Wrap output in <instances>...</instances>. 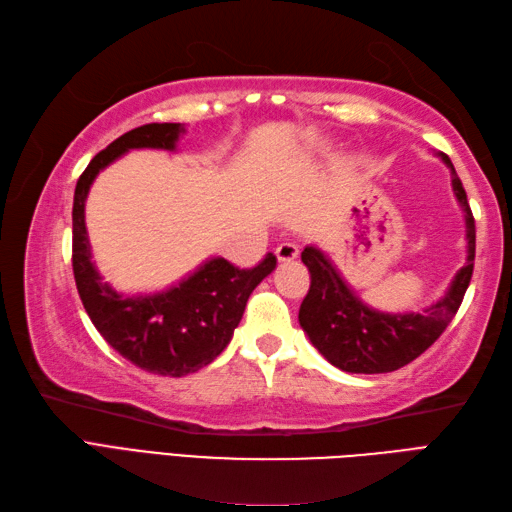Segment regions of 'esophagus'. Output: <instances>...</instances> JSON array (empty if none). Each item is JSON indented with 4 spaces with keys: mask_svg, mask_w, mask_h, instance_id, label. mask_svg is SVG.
Segmentation results:
<instances>
[{
    "mask_svg": "<svg viewBox=\"0 0 512 512\" xmlns=\"http://www.w3.org/2000/svg\"><path fill=\"white\" fill-rule=\"evenodd\" d=\"M276 256H278L280 263L287 265V263H293V260L300 256V249H298V245H293V243H282L276 249Z\"/></svg>",
    "mask_w": 512,
    "mask_h": 512,
    "instance_id": "esophagus-1",
    "label": "esophagus"
}]
</instances>
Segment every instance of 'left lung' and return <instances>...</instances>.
Segmentation results:
<instances>
[{"mask_svg":"<svg viewBox=\"0 0 512 512\" xmlns=\"http://www.w3.org/2000/svg\"><path fill=\"white\" fill-rule=\"evenodd\" d=\"M440 160L451 168V186L467 223V263L453 278L442 298L420 313H383L363 304L331 260L309 245L302 263L309 267L311 287L300 306V326L311 344L335 368L355 374L399 370L436 342L458 313L473 276L475 221L462 181L445 153Z\"/></svg>","mask_w":512,"mask_h":512,"instance_id":"left-lung-1","label":"left lung"}]
</instances>
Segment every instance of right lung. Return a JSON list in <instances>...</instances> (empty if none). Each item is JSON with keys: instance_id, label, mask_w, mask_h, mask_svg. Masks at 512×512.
<instances>
[{"instance_id": "right-lung-1", "label": "right lung", "mask_w": 512, "mask_h": 512, "mask_svg": "<svg viewBox=\"0 0 512 512\" xmlns=\"http://www.w3.org/2000/svg\"><path fill=\"white\" fill-rule=\"evenodd\" d=\"M184 131L179 122H153L120 135L78 177L72 210L74 280L89 320L124 359L162 377H186L217 359L241 322L247 298L276 269L274 254L252 269L210 258L179 285L131 298L102 282L85 227V199L96 175L131 149L175 151Z\"/></svg>"}]
</instances>
